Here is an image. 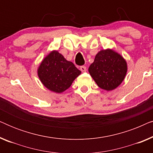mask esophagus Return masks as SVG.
I'll return each instance as SVG.
<instances>
[{
    "label": "esophagus",
    "instance_id": "1",
    "mask_svg": "<svg viewBox=\"0 0 153 153\" xmlns=\"http://www.w3.org/2000/svg\"><path fill=\"white\" fill-rule=\"evenodd\" d=\"M80 70L82 72H86V67H85V66H81L80 67Z\"/></svg>",
    "mask_w": 153,
    "mask_h": 153
}]
</instances>
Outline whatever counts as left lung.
Instances as JSON below:
<instances>
[{
	"label": "left lung",
	"mask_w": 153,
	"mask_h": 153,
	"mask_svg": "<svg viewBox=\"0 0 153 153\" xmlns=\"http://www.w3.org/2000/svg\"><path fill=\"white\" fill-rule=\"evenodd\" d=\"M88 71L100 88L112 91L124 80L127 71V62L116 51L102 50L95 56Z\"/></svg>",
	"instance_id": "obj_1"
}]
</instances>
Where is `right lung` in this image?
Wrapping results in <instances>:
<instances>
[{
	"label": "right lung",
	"instance_id": "add662e5",
	"mask_svg": "<svg viewBox=\"0 0 153 153\" xmlns=\"http://www.w3.org/2000/svg\"><path fill=\"white\" fill-rule=\"evenodd\" d=\"M41 82L50 91L60 93L72 85L81 74L73 62L68 61L57 51H53L41 62L38 70Z\"/></svg>",
	"mask_w": 153,
	"mask_h": 153
}]
</instances>
